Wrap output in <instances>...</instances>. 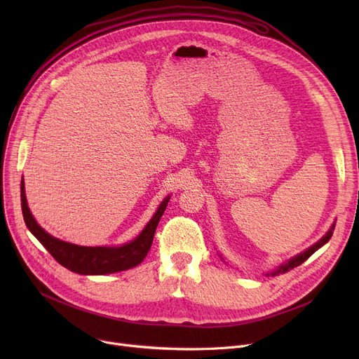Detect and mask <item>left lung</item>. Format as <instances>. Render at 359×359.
<instances>
[{
  "label": "left lung",
  "instance_id": "left-lung-1",
  "mask_svg": "<svg viewBox=\"0 0 359 359\" xmlns=\"http://www.w3.org/2000/svg\"><path fill=\"white\" fill-rule=\"evenodd\" d=\"M333 230H334V222L332 224V227H330V230L320 238L317 243H314L313 246H310L309 249H306L304 252H301V253H298L297 256H294V257H291V259H288L287 262H284V263H280L279 266H276L275 269H272L271 272H266L265 273V276H276V275H282V273H285V272H288V271H291V269H294V268H297V266H299L301 263L303 262H306L316 250H318L322 246H325V244L330 240V237H332V234H333ZM219 257H221V260H224L222 259V256L219 255Z\"/></svg>",
  "mask_w": 359,
  "mask_h": 359
}]
</instances>
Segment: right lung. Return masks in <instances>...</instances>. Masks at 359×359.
I'll use <instances>...</instances> for the list:
<instances>
[{"mask_svg":"<svg viewBox=\"0 0 359 359\" xmlns=\"http://www.w3.org/2000/svg\"><path fill=\"white\" fill-rule=\"evenodd\" d=\"M20 186L23 218L30 233L42 243V246L60 265L80 275H107L138 266L151 249L156 229L170 201V196H165L161 201L157 211L147 222L144 230L129 243H125L122 246L87 248L60 240L45 231L30 212L26 199L25 179H22Z\"/></svg>","mask_w":359,"mask_h":359,"instance_id":"1","label":"right lung"}]
</instances>
